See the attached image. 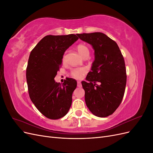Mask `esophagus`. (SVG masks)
I'll list each match as a JSON object with an SVG mask.
<instances>
[{
	"instance_id": "obj_1",
	"label": "esophagus",
	"mask_w": 153,
	"mask_h": 153,
	"mask_svg": "<svg viewBox=\"0 0 153 153\" xmlns=\"http://www.w3.org/2000/svg\"><path fill=\"white\" fill-rule=\"evenodd\" d=\"M77 86H78V87H82L81 82H80V81H78V82H77Z\"/></svg>"
}]
</instances>
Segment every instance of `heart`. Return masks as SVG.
<instances>
[{
    "label": "heart",
    "instance_id": "b5f03b06",
    "mask_svg": "<svg viewBox=\"0 0 153 153\" xmlns=\"http://www.w3.org/2000/svg\"><path fill=\"white\" fill-rule=\"evenodd\" d=\"M76 50L78 52L80 53L82 57H84L85 55L89 54V50L88 48L86 45L80 44L76 47ZM65 58V55H64L63 59ZM86 73V69L85 68H78L73 69L71 71V75L72 77L76 78V79H80L82 78L84 74Z\"/></svg>",
    "mask_w": 153,
    "mask_h": 153
}]
</instances>
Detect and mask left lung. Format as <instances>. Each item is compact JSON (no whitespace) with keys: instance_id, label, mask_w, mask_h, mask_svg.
<instances>
[{"instance_id":"1","label":"left lung","mask_w":153,"mask_h":153,"mask_svg":"<svg viewBox=\"0 0 153 153\" xmlns=\"http://www.w3.org/2000/svg\"><path fill=\"white\" fill-rule=\"evenodd\" d=\"M94 50V61L82 82L86 105L99 117L112 114L123 100L126 84L125 62L117 44L102 32L77 34Z\"/></svg>"}]
</instances>
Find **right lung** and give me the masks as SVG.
Wrapping results in <instances>:
<instances>
[{
	"mask_svg": "<svg viewBox=\"0 0 153 153\" xmlns=\"http://www.w3.org/2000/svg\"><path fill=\"white\" fill-rule=\"evenodd\" d=\"M78 39L75 34L46 36L30 53L26 69L29 96L36 107L48 119L64 117L71 107L76 81L68 78L61 85L54 78L65 51Z\"/></svg>",
	"mask_w": 153,
	"mask_h": 153,
	"instance_id": "right-lung-1",
	"label": "right lung"
}]
</instances>
